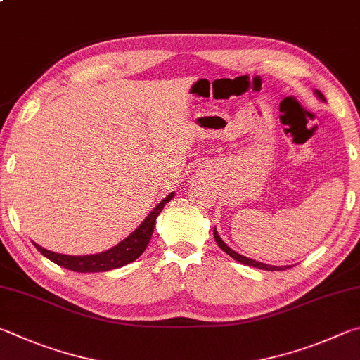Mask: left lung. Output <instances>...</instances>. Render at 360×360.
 Instances as JSON below:
<instances>
[{"label": "left lung", "mask_w": 360, "mask_h": 360, "mask_svg": "<svg viewBox=\"0 0 360 360\" xmlns=\"http://www.w3.org/2000/svg\"><path fill=\"white\" fill-rule=\"evenodd\" d=\"M316 94H318V96H319L321 99H324V96H323V94H321L319 91H316ZM213 236H215V240H217V243H218V247L221 248V250L224 251V253H228L231 257H234L236 261L245 264V266H251V267L262 269V270H286V269H289L288 266H286V267H275V266H269V264H262V262H257V261H253V259H248V257H245V256H242V255L236 253L234 250H231V248L228 247V245H226V243L221 240V238H219L217 229H213Z\"/></svg>", "instance_id": "obj_1"}]
</instances>
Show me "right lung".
I'll use <instances>...</instances> for the list:
<instances>
[{
  "mask_svg": "<svg viewBox=\"0 0 360 360\" xmlns=\"http://www.w3.org/2000/svg\"><path fill=\"white\" fill-rule=\"evenodd\" d=\"M174 198V193H170L166 199H162L160 204L156 205V209L145 218V221L139 226V228L132 232L129 237H126L122 243H118L117 247L104 251L99 255H90V256H68V255H58L53 251H49L46 248L39 247L34 243L41 255L49 257L50 261L58 264V266L65 267L68 270H74V272L80 274H91V272H107V270L123 267L126 264L136 261L141 256L151 238L155 229V221L158 215H160L162 207L170 199Z\"/></svg>",
  "mask_w": 360,
  "mask_h": 360,
  "instance_id": "add662e5",
  "label": "right lung"
}]
</instances>
